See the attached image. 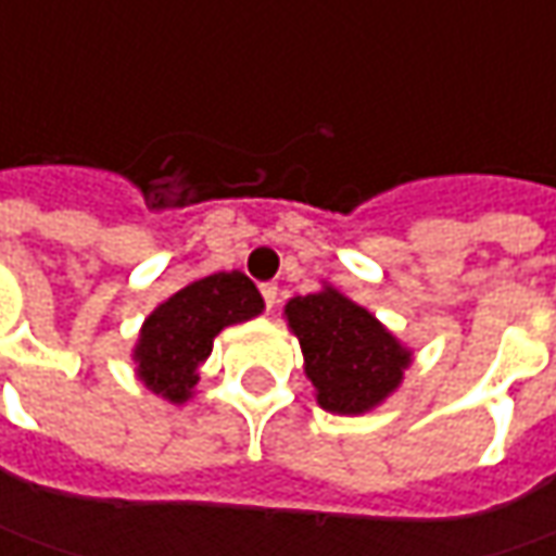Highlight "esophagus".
I'll return each mask as SVG.
<instances>
[{"label":"esophagus","mask_w":556,"mask_h":556,"mask_svg":"<svg viewBox=\"0 0 556 556\" xmlns=\"http://www.w3.org/2000/svg\"><path fill=\"white\" fill-rule=\"evenodd\" d=\"M263 300H266V306L271 309L275 303H278V285H263Z\"/></svg>","instance_id":"esophagus-1"}]
</instances>
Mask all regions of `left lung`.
Instances as JSON below:
<instances>
[{"instance_id": "obj_1", "label": "left lung", "mask_w": 556, "mask_h": 556, "mask_svg": "<svg viewBox=\"0 0 556 556\" xmlns=\"http://www.w3.org/2000/svg\"><path fill=\"white\" fill-rule=\"evenodd\" d=\"M285 315L300 340L306 377L325 412H371L402 383V371L412 365V350L340 290L293 296Z\"/></svg>"}]
</instances>
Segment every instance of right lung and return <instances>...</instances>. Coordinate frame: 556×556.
Wrapping results in <instances>:
<instances>
[{
  "mask_svg": "<svg viewBox=\"0 0 556 556\" xmlns=\"http://www.w3.org/2000/svg\"><path fill=\"white\" fill-rule=\"evenodd\" d=\"M263 312V296L241 271L191 281L144 318L136 343V371L151 393L182 405L194 393L198 368L213 353L216 333Z\"/></svg>",
  "mask_w": 556,
  "mask_h": 556,
  "instance_id": "1",
  "label": "right lung"
}]
</instances>
